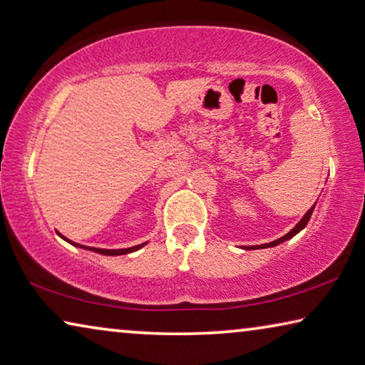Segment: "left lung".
I'll list each match as a JSON object with an SVG mask.
<instances>
[{
    "label": "left lung",
    "mask_w": 365,
    "mask_h": 365,
    "mask_svg": "<svg viewBox=\"0 0 365 365\" xmlns=\"http://www.w3.org/2000/svg\"><path fill=\"white\" fill-rule=\"evenodd\" d=\"M314 206H317V203H314V205L312 206V208H309V210L307 211V213H304V216L302 217L300 222H298V225H297L295 227H293V230H292L290 232H287L285 236H282L280 239H275V241H272V242L259 244V246H244V249H247V251H252V249H267V247H275V246H279V244L288 241V239H292L293 236L298 235V232H300L304 226L308 225V221H309V217H312V213H313Z\"/></svg>",
    "instance_id": "8db88e82"
}]
</instances>
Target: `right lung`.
<instances>
[{"label":"right lung","instance_id":"obj_1","mask_svg":"<svg viewBox=\"0 0 365 365\" xmlns=\"http://www.w3.org/2000/svg\"><path fill=\"white\" fill-rule=\"evenodd\" d=\"M62 239H65V241L72 244V246L75 247H80V249H86V251H91V252H96V254H101V255H124V254H129V252H134V251H139L140 247H144L145 244L148 242H143L139 244V246H133V247H126V249H98V247H88V246H81V244H77L73 241H70V239H67L62 235H58Z\"/></svg>","mask_w":365,"mask_h":365}]
</instances>
